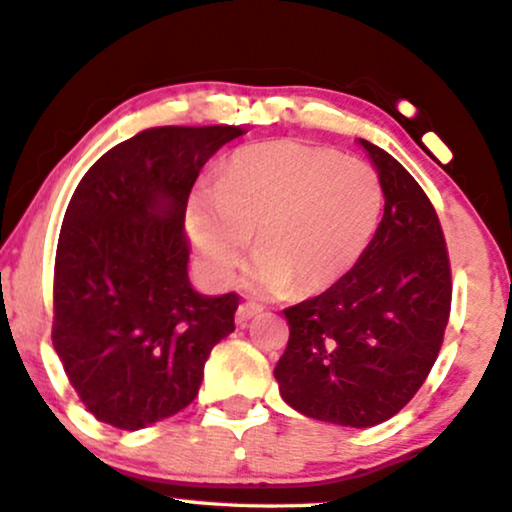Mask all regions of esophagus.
I'll return each instance as SVG.
<instances>
[{
	"label": "esophagus",
	"mask_w": 512,
	"mask_h": 512,
	"mask_svg": "<svg viewBox=\"0 0 512 512\" xmlns=\"http://www.w3.org/2000/svg\"><path fill=\"white\" fill-rule=\"evenodd\" d=\"M260 312H262L260 304L245 302V304H241V307L236 309V323H238V326H245V323H248L252 316H257Z\"/></svg>",
	"instance_id": "1"
}]
</instances>
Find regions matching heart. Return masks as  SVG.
<instances>
[{"label": "heart", "mask_w": 512, "mask_h": 512, "mask_svg": "<svg viewBox=\"0 0 512 512\" xmlns=\"http://www.w3.org/2000/svg\"><path fill=\"white\" fill-rule=\"evenodd\" d=\"M380 174L359 158L297 141L231 155L186 210V226L212 281H229L250 236L260 252L245 283L283 295L316 293L354 269L383 217Z\"/></svg>", "instance_id": "heart-1"}]
</instances>
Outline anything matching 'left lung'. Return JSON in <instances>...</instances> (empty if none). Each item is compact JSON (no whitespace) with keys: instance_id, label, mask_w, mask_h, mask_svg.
I'll list each match as a JSON object with an SVG mask.
<instances>
[{"instance_id":"left-lung-1","label":"left lung","mask_w":512,"mask_h":512,"mask_svg":"<svg viewBox=\"0 0 512 512\" xmlns=\"http://www.w3.org/2000/svg\"><path fill=\"white\" fill-rule=\"evenodd\" d=\"M359 144L383 181V219L347 276L283 309L290 338L274 375L286 404L304 416L371 428L404 409L435 366L451 312V267L418 181L383 148Z\"/></svg>"}]
</instances>
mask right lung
<instances>
[{
	"instance_id": "add662e5",
	"label": "right lung",
	"mask_w": 512,
	"mask_h": 512,
	"mask_svg": "<svg viewBox=\"0 0 512 512\" xmlns=\"http://www.w3.org/2000/svg\"><path fill=\"white\" fill-rule=\"evenodd\" d=\"M241 127H153L113 146L70 198L54 264L51 342L101 423L141 430L196 399L238 295L189 281L186 203Z\"/></svg>"
}]
</instances>
